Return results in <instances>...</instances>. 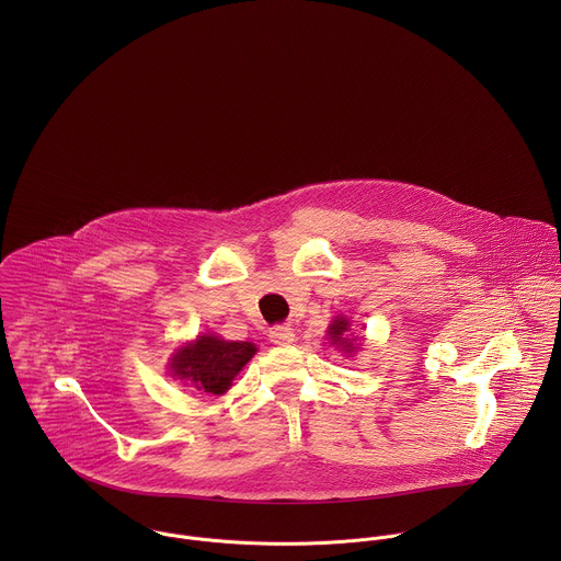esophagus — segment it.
<instances>
[{
	"mask_svg": "<svg viewBox=\"0 0 561 561\" xmlns=\"http://www.w3.org/2000/svg\"><path fill=\"white\" fill-rule=\"evenodd\" d=\"M270 341L276 345H289L296 341L294 328L291 325H274L270 328Z\"/></svg>",
	"mask_w": 561,
	"mask_h": 561,
	"instance_id": "1",
	"label": "esophagus"
}]
</instances>
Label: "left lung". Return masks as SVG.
I'll return each mask as SVG.
<instances>
[{"label":"left lung","mask_w":561,"mask_h":561,"mask_svg":"<svg viewBox=\"0 0 561 561\" xmlns=\"http://www.w3.org/2000/svg\"><path fill=\"white\" fill-rule=\"evenodd\" d=\"M328 339L332 341V345H339L343 352H354V341L350 339V321L345 318H334L332 323L328 325Z\"/></svg>","instance_id":"obj_1"}]
</instances>
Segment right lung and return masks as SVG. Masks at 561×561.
<instances>
[{"mask_svg": "<svg viewBox=\"0 0 561 561\" xmlns=\"http://www.w3.org/2000/svg\"><path fill=\"white\" fill-rule=\"evenodd\" d=\"M254 352V343L248 341H225L216 334H201L172 354L170 369L183 385L201 393L222 396Z\"/></svg>", "mask_w": 561, "mask_h": 561, "instance_id": "1", "label": "right lung"}]
</instances>
